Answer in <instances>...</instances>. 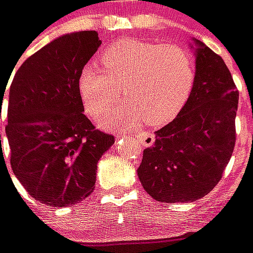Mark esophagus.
I'll list each match as a JSON object with an SVG mask.
<instances>
[{"instance_id": "1", "label": "esophagus", "mask_w": 253, "mask_h": 253, "mask_svg": "<svg viewBox=\"0 0 253 253\" xmlns=\"http://www.w3.org/2000/svg\"><path fill=\"white\" fill-rule=\"evenodd\" d=\"M135 139H136V142L139 143V145L145 146V147H150V146L154 145L155 136H154V134H151V132L142 131V132H138V134H135Z\"/></svg>"}]
</instances>
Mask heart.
I'll list each match as a JSON object with an SVG mask.
<instances>
[{"label":"heart","instance_id":"b5f03b06","mask_svg":"<svg viewBox=\"0 0 253 253\" xmlns=\"http://www.w3.org/2000/svg\"><path fill=\"white\" fill-rule=\"evenodd\" d=\"M102 67L89 61L80 69L78 88L89 115L98 118L121 96L128 100L104 123L134 127L146 121L164 126L188 102L196 80L194 61L178 44H155L138 39L115 41L100 56Z\"/></svg>","mask_w":253,"mask_h":253}]
</instances>
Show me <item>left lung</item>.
Here are the masks:
<instances>
[{
    "label": "left lung",
    "mask_w": 253,
    "mask_h": 253,
    "mask_svg": "<svg viewBox=\"0 0 253 253\" xmlns=\"http://www.w3.org/2000/svg\"><path fill=\"white\" fill-rule=\"evenodd\" d=\"M196 80L184 108L155 131L138 168L141 184L161 203L203 198L221 179L231 160L239 92L229 69L203 41L193 39Z\"/></svg>",
    "instance_id": "1"
}]
</instances>
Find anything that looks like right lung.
<instances>
[{
    "label": "right lung",
    "mask_w": 253,
    "mask_h": 253,
    "mask_svg": "<svg viewBox=\"0 0 253 253\" xmlns=\"http://www.w3.org/2000/svg\"><path fill=\"white\" fill-rule=\"evenodd\" d=\"M100 44L95 31L63 35L25 60L10 84L5 131L12 170L28 193L48 207L88 197L98 161L115 142L84 115L78 88L80 69ZM5 89L0 85L1 104Z\"/></svg>",
    "instance_id": "right-lung-1"
}]
</instances>
